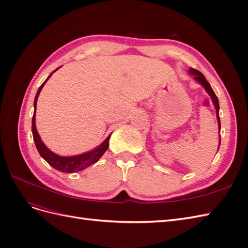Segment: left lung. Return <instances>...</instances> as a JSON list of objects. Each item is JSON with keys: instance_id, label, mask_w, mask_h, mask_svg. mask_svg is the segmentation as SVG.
<instances>
[{"instance_id": "8db88e82", "label": "left lung", "mask_w": 248, "mask_h": 248, "mask_svg": "<svg viewBox=\"0 0 248 248\" xmlns=\"http://www.w3.org/2000/svg\"><path fill=\"white\" fill-rule=\"evenodd\" d=\"M189 72H190L191 74H193L194 79H196L197 81H199L200 84L205 88V90L208 92V94H209L210 96H211L212 101H213V103H214V107H215V108H216L217 121H218V126H219V130H220V119H219V112H218V110H219V103H218V99H217V96L215 95V93H214V91L212 90L211 86H210V84L207 81L206 78L204 77V74L201 73L199 70L193 69V68H190V69H189ZM219 146H220V140H219Z\"/></svg>"}]
</instances>
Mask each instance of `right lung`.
<instances>
[{"label": "right lung", "instance_id": "right-lung-1", "mask_svg": "<svg viewBox=\"0 0 248 248\" xmlns=\"http://www.w3.org/2000/svg\"><path fill=\"white\" fill-rule=\"evenodd\" d=\"M57 70V69H56ZM55 70V71H56ZM54 71V72H55ZM52 72V73H54ZM51 73V74H52ZM50 76L46 78V80L43 82V84L39 87L38 91H37V94L35 96V100H34V115L32 118V132H33V139L35 141V145L37 150H38L39 154L41 155L42 158L46 160V162H48V164L52 168H55L56 170L63 171V172H76V171H79L82 170L84 169L88 168L91 166V164H94L95 162H97L99 160L100 157L104 154V152L107 151L108 148V140H109V136L106 139L102 144L96 148L95 150L91 152L88 153H84L80 155H77V156H71V157H62L59 156L57 154H55L54 152H51L50 150L43 144L40 136L38 134V131L36 129V124H35V116H36V104H37V99H38V96L40 94V91L42 90L44 84L47 81V79L51 77Z\"/></svg>", "mask_w": 248, "mask_h": 248}]
</instances>
